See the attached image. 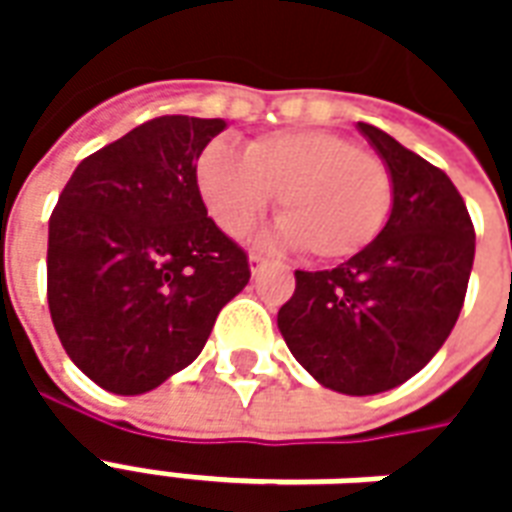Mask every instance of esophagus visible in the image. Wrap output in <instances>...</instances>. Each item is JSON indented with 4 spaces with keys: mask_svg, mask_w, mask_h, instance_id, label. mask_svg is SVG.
I'll return each mask as SVG.
<instances>
[{
    "mask_svg": "<svg viewBox=\"0 0 512 512\" xmlns=\"http://www.w3.org/2000/svg\"><path fill=\"white\" fill-rule=\"evenodd\" d=\"M263 263H266V257L257 255V252H249V266H252V271H257Z\"/></svg>",
    "mask_w": 512,
    "mask_h": 512,
    "instance_id": "34e87169",
    "label": "esophagus"
}]
</instances>
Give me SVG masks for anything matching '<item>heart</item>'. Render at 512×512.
<instances>
[{
	"label": "heart",
	"instance_id": "obj_1",
	"mask_svg": "<svg viewBox=\"0 0 512 512\" xmlns=\"http://www.w3.org/2000/svg\"><path fill=\"white\" fill-rule=\"evenodd\" d=\"M197 189L227 235L246 233L279 197L277 235L315 260H345L384 230L395 183L386 161L332 131H274L238 153L213 139Z\"/></svg>",
	"mask_w": 512,
	"mask_h": 512
}]
</instances>
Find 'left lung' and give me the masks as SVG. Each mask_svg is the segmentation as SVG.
I'll list each match as a JSON object with an SVG mask.
<instances>
[{"label":"left lung","mask_w":512,"mask_h":512,"mask_svg":"<svg viewBox=\"0 0 512 512\" xmlns=\"http://www.w3.org/2000/svg\"><path fill=\"white\" fill-rule=\"evenodd\" d=\"M359 131L392 172V213L351 260L296 271L277 326L318 384L378 395L417 376L450 337L472 274L474 227L439 167L370 123Z\"/></svg>","instance_id":"1"}]
</instances>
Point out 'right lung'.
<instances>
[{
    "mask_svg": "<svg viewBox=\"0 0 512 512\" xmlns=\"http://www.w3.org/2000/svg\"><path fill=\"white\" fill-rule=\"evenodd\" d=\"M224 120H147L73 169L49 219V310L65 354L115 395L189 367L249 282L241 246L197 189Z\"/></svg>",
    "mask_w": 512,
    "mask_h": 512,
    "instance_id": "1",
    "label": "right lung"
}]
</instances>
